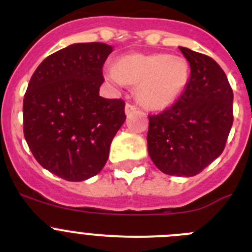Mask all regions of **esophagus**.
<instances>
[{
    "label": "esophagus",
    "mask_w": 252,
    "mask_h": 252,
    "mask_svg": "<svg viewBox=\"0 0 252 252\" xmlns=\"http://www.w3.org/2000/svg\"><path fill=\"white\" fill-rule=\"evenodd\" d=\"M135 111H136V107L131 103H126V107H125V112H126V115H131V113L135 112Z\"/></svg>",
    "instance_id": "esophagus-1"
}]
</instances>
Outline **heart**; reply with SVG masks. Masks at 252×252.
I'll return each instance as SVG.
<instances>
[{
    "label": "heart",
    "instance_id": "heart-1",
    "mask_svg": "<svg viewBox=\"0 0 252 252\" xmlns=\"http://www.w3.org/2000/svg\"><path fill=\"white\" fill-rule=\"evenodd\" d=\"M190 75L188 60L179 55L130 54L120 58L107 77L117 84H137L136 98L149 110L171 106L186 90Z\"/></svg>",
    "mask_w": 252,
    "mask_h": 252
}]
</instances>
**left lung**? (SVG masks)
<instances>
[{"label":"left lung","instance_id":"8db88e82","mask_svg":"<svg viewBox=\"0 0 252 252\" xmlns=\"http://www.w3.org/2000/svg\"><path fill=\"white\" fill-rule=\"evenodd\" d=\"M179 49L189 62L190 78L173 106L149 115L148 150L162 173L193 177L217 159L226 146L233 124V92L212 58Z\"/></svg>","mask_w":252,"mask_h":252}]
</instances>
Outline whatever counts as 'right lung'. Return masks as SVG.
Here are the masks:
<instances>
[{
    "instance_id": "obj_1",
    "label": "right lung",
    "mask_w": 252,
    "mask_h": 252,
    "mask_svg": "<svg viewBox=\"0 0 252 252\" xmlns=\"http://www.w3.org/2000/svg\"><path fill=\"white\" fill-rule=\"evenodd\" d=\"M112 48L73 44L43 60L24 97V135L40 165L69 182L98 174L125 122V101L103 98L102 69Z\"/></svg>"
}]
</instances>
